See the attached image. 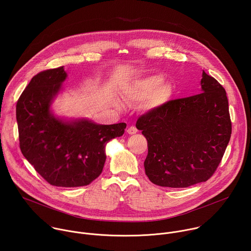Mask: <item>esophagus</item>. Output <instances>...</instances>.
I'll return each mask as SVG.
<instances>
[{
  "label": "esophagus",
  "mask_w": 251,
  "mask_h": 251,
  "mask_svg": "<svg viewBox=\"0 0 251 251\" xmlns=\"http://www.w3.org/2000/svg\"><path fill=\"white\" fill-rule=\"evenodd\" d=\"M137 132H138V130H137V128H136L135 126H129V127L127 128V133L130 134V135L136 134Z\"/></svg>",
  "instance_id": "esophagus-1"
}]
</instances>
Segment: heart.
<instances>
[{
    "mask_svg": "<svg viewBox=\"0 0 251 251\" xmlns=\"http://www.w3.org/2000/svg\"><path fill=\"white\" fill-rule=\"evenodd\" d=\"M164 79L160 75H151L137 80L126 91V97L132 101L146 100L148 109L157 108L170 100L173 88L169 83H163Z\"/></svg>",
    "mask_w": 251,
    "mask_h": 251,
    "instance_id": "heart-1",
    "label": "heart"
}]
</instances>
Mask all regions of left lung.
<instances>
[{
	"mask_svg": "<svg viewBox=\"0 0 251 251\" xmlns=\"http://www.w3.org/2000/svg\"><path fill=\"white\" fill-rule=\"evenodd\" d=\"M201 92L169 100L136 123L148 142L144 162L158 186L187 188L205 182L218 169L231 135L226 89L202 73Z\"/></svg>",
	"mask_w": 251,
	"mask_h": 251,
	"instance_id": "left-lung-1",
	"label": "left lung"
}]
</instances>
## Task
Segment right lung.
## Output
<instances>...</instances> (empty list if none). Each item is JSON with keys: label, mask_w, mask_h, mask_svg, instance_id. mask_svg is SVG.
I'll list each match as a JSON object with an SVG mask.
<instances>
[{"label": "right lung", "mask_w": 251, "mask_h": 251, "mask_svg": "<svg viewBox=\"0 0 251 251\" xmlns=\"http://www.w3.org/2000/svg\"><path fill=\"white\" fill-rule=\"evenodd\" d=\"M65 78L63 66L34 75L18 99L16 115L20 148L28 163L50 185L75 188L99 176L106 144L122 136L126 124L67 123L55 118L50 106Z\"/></svg>", "instance_id": "1"}]
</instances>
